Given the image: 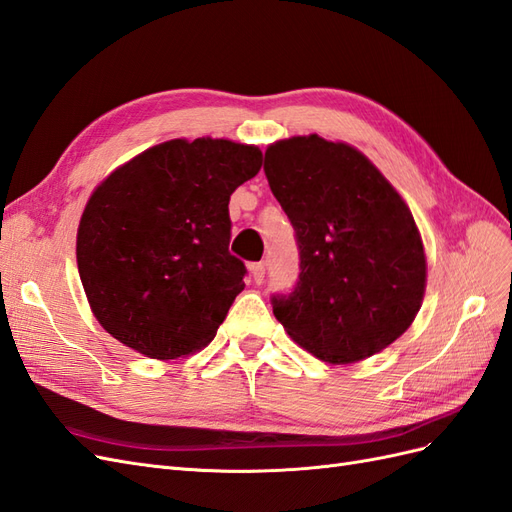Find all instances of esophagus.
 Instances as JSON below:
<instances>
[{
    "label": "esophagus",
    "instance_id": "esophagus-1",
    "mask_svg": "<svg viewBox=\"0 0 512 512\" xmlns=\"http://www.w3.org/2000/svg\"><path fill=\"white\" fill-rule=\"evenodd\" d=\"M250 273L256 284H262V280H265V262H252Z\"/></svg>",
    "mask_w": 512,
    "mask_h": 512
}]
</instances>
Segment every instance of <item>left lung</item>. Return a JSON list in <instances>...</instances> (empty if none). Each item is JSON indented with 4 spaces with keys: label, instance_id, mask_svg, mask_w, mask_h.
Wrapping results in <instances>:
<instances>
[{
    "label": "left lung",
    "instance_id": "left-lung-1",
    "mask_svg": "<svg viewBox=\"0 0 512 512\" xmlns=\"http://www.w3.org/2000/svg\"><path fill=\"white\" fill-rule=\"evenodd\" d=\"M265 175L294 228L299 280L273 294L288 335L327 363L384 350L418 314L425 252L408 205L361 151L318 134L265 153Z\"/></svg>",
    "mask_w": 512,
    "mask_h": 512
}]
</instances>
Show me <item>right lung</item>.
<instances>
[{"instance_id": "obj_1", "label": "right lung", "mask_w": 512, "mask_h": 512, "mask_svg": "<svg viewBox=\"0 0 512 512\" xmlns=\"http://www.w3.org/2000/svg\"><path fill=\"white\" fill-rule=\"evenodd\" d=\"M260 166L254 145L175 138L98 185L79 224L76 262L106 333L160 361L211 342L247 273L228 252V200Z\"/></svg>"}]
</instances>
